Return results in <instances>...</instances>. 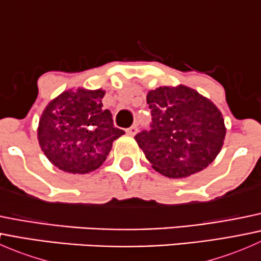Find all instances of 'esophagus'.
Returning a JSON list of instances; mask_svg holds the SVG:
<instances>
[{
	"label": "esophagus",
	"mask_w": 261,
	"mask_h": 261,
	"mask_svg": "<svg viewBox=\"0 0 261 261\" xmlns=\"http://www.w3.org/2000/svg\"><path fill=\"white\" fill-rule=\"evenodd\" d=\"M136 133H138V126L136 125H133L131 127H128L127 130H126V134H127L128 136H135Z\"/></svg>",
	"instance_id": "obj_1"
}]
</instances>
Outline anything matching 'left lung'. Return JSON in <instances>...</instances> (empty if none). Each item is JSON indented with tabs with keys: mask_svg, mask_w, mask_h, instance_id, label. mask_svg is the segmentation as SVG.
I'll use <instances>...</instances> for the list:
<instances>
[{
	"mask_svg": "<svg viewBox=\"0 0 261 261\" xmlns=\"http://www.w3.org/2000/svg\"><path fill=\"white\" fill-rule=\"evenodd\" d=\"M146 102L151 130L138 134L135 140L152 169L168 178H187L208 167L220 154L226 126L211 99L178 84L149 91Z\"/></svg>",
	"mask_w": 261,
	"mask_h": 261,
	"instance_id": "8db88e82",
	"label": "left lung"
}]
</instances>
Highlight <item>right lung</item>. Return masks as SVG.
Instances as JSON below:
<instances>
[{"mask_svg": "<svg viewBox=\"0 0 261 261\" xmlns=\"http://www.w3.org/2000/svg\"><path fill=\"white\" fill-rule=\"evenodd\" d=\"M106 91L78 87L62 92L46 105L38 126L41 150L53 165L72 174L98 169L123 131L103 109Z\"/></svg>", "mask_w": 261, "mask_h": 261, "instance_id": "obj_1", "label": "right lung"}]
</instances>
